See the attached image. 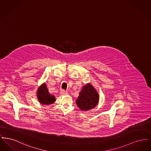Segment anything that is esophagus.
Returning a JSON list of instances; mask_svg holds the SVG:
<instances>
[{
    "label": "esophagus",
    "instance_id": "obj_1",
    "mask_svg": "<svg viewBox=\"0 0 151 151\" xmlns=\"http://www.w3.org/2000/svg\"><path fill=\"white\" fill-rule=\"evenodd\" d=\"M60 93L62 95H67L68 93H67V91H65V90H61Z\"/></svg>",
    "mask_w": 151,
    "mask_h": 151
}]
</instances>
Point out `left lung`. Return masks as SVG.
Here are the masks:
<instances>
[{
  "label": "left lung",
  "mask_w": 151,
  "mask_h": 151,
  "mask_svg": "<svg viewBox=\"0 0 151 151\" xmlns=\"http://www.w3.org/2000/svg\"><path fill=\"white\" fill-rule=\"evenodd\" d=\"M99 94L91 83L83 87L76 100L77 106L81 111H86L95 108L99 101Z\"/></svg>",
  "instance_id": "1"
}]
</instances>
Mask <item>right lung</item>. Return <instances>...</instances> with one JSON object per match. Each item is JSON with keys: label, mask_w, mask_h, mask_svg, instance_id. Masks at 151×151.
<instances>
[{"label": "right lung", "mask_w": 151, "mask_h": 151, "mask_svg": "<svg viewBox=\"0 0 151 151\" xmlns=\"http://www.w3.org/2000/svg\"><path fill=\"white\" fill-rule=\"evenodd\" d=\"M37 97L40 104L45 105L52 104L56 100L54 96L51 95L49 92L45 83L41 84L38 88L37 91Z\"/></svg>", "instance_id": "obj_1"}]
</instances>
